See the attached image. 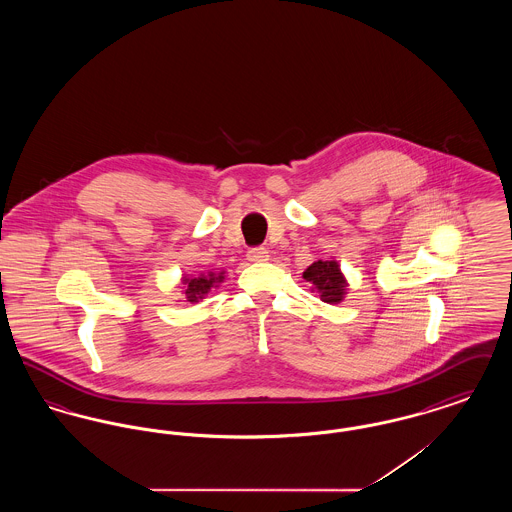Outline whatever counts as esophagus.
I'll use <instances>...</instances> for the list:
<instances>
[{"mask_svg": "<svg viewBox=\"0 0 512 512\" xmlns=\"http://www.w3.org/2000/svg\"><path fill=\"white\" fill-rule=\"evenodd\" d=\"M247 259L253 261V263H261V261H267L268 251L265 247H251L247 251Z\"/></svg>", "mask_w": 512, "mask_h": 512, "instance_id": "1", "label": "esophagus"}]
</instances>
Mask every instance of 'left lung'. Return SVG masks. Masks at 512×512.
<instances>
[{
	"instance_id": "obj_1",
	"label": "left lung",
	"mask_w": 512,
	"mask_h": 512,
	"mask_svg": "<svg viewBox=\"0 0 512 512\" xmlns=\"http://www.w3.org/2000/svg\"><path fill=\"white\" fill-rule=\"evenodd\" d=\"M303 278L311 282L324 303H340L345 293V280L336 261H317L303 272Z\"/></svg>"
}]
</instances>
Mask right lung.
<instances>
[{
	"label": "right lung",
	"instance_id": "right-lung-1",
	"mask_svg": "<svg viewBox=\"0 0 512 512\" xmlns=\"http://www.w3.org/2000/svg\"><path fill=\"white\" fill-rule=\"evenodd\" d=\"M186 301L197 303L199 299L205 297V293L213 288V284H217V278L213 274L209 276H197V278H186Z\"/></svg>",
	"mask_w": 512,
	"mask_h": 512
}]
</instances>
